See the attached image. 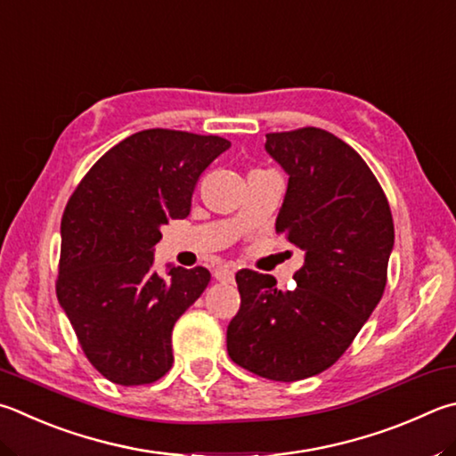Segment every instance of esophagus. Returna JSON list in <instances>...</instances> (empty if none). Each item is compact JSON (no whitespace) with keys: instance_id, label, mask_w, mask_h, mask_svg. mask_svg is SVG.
Segmentation results:
<instances>
[{"instance_id":"34e87169","label":"esophagus","mask_w":456,"mask_h":456,"mask_svg":"<svg viewBox=\"0 0 456 456\" xmlns=\"http://www.w3.org/2000/svg\"><path fill=\"white\" fill-rule=\"evenodd\" d=\"M215 279L221 281V283H233L235 281V269L231 267V265H223V267L215 269Z\"/></svg>"}]
</instances>
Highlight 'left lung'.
Here are the masks:
<instances>
[{
  "label": "left lung",
  "instance_id": "left-lung-1",
  "mask_svg": "<svg viewBox=\"0 0 456 456\" xmlns=\"http://www.w3.org/2000/svg\"><path fill=\"white\" fill-rule=\"evenodd\" d=\"M289 175L277 233L299 247L293 291L251 269L235 275L241 307L227 327L229 357L263 379L319 375L349 349L383 297L393 215L362 157L319 127L267 134Z\"/></svg>",
  "mask_w": 456,
  "mask_h": 456
}]
</instances>
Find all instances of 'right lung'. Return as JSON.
I'll return each mask as SVG.
<instances>
[{"instance_id": "right-lung-1", "label": "right lung", "mask_w": 456, "mask_h": 456, "mask_svg": "<svg viewBox=\"0 0 456 456\" xmlns=\"http://www.w3.org/2000/svg\"><path fill=\"white\" fill-rule=\"evenodd\" d=\"M219 135L145 129L111 147L61 217L55 291L77 341L105 379L149 385L173 365L171 330L209 285L205 267L153 271L161 225L185 219L201 173L227 151Z\"/></svg>"}]
</instances>
